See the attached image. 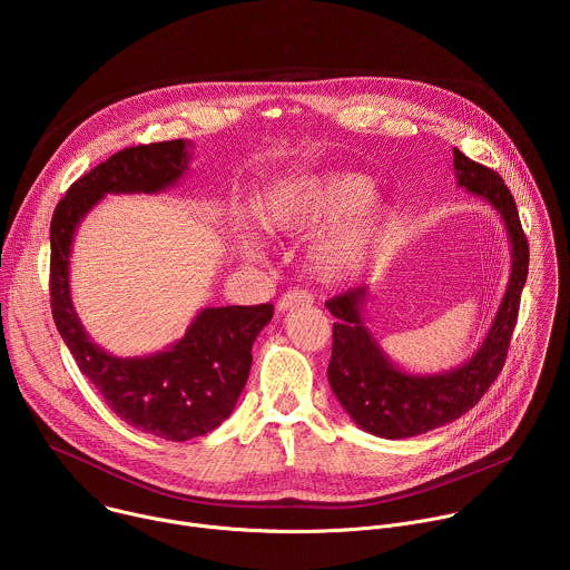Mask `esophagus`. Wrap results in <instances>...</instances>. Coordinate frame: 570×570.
<instances>
[{
    "label": "esophagus",
    "instance_id": "34e87169",
    "mask_svg": "<svg viewBox=\"0 0 570 570\" xmlns=\"http://www.w3.org/2000/svg\"><path fill=\"white\" fill-rule=\"evenodd\" d=\"M313 302V297H311V293H306V291H299V288H293V291H288V293H284L282 297H279V302H277V311H288V308H295V306H308Z\"/></svg>",
    "mask_w": 570,
    "mask_h": 570
}]
</instances>
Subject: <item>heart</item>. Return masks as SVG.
I'll return each instance as SVG.
<instances>
[{
  "mask_svg": "<svg viewBox=\"0 0 570 570\" xmlns=\"http://www.w3.org/2000/svg\"><path fill=\"white\" fill-rule=\"evenodd\" d=\"M262 223L286 236L306 234L327 222L308 246V268L324 282L358 273L381 248L392 223V205L374 194V180L345 169H313L277 180L259 200ZM236 250L264 259V240L248 225L236 229Z\"/></svg>",
  "mask_w": 570,
  "mask_h": 570,
  "instance_id": "1",
  "label": "heart"
}]
</instances>
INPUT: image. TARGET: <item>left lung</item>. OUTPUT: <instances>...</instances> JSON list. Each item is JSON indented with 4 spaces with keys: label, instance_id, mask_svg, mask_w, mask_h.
Wrapping results in <instances>:
<instances>
[{
    "label": "left lung",
    "instance_id": "1",
    "mask_svg": "<svg viewBox=\"0 0 570 570\" xmlns=\"http://www.w3.org/2000/svg\"><path fill=\"white\" fill-rule=\"evenodd\" d=\"M453 169L458 185L490 203L505 223L512 248L508 291L475 354L466 363L440 374H411L385 356L365 327L367 286L350 288L327 302V308L338 320L334 322L332 361L327 367L330 385L356 426L376 438H415L469 413L501 374L517 327L530 262L517 203L497 171L478 165L458 148H453Z\"/></svg>",
    "mask_w": 570,
    "mask_h": 570
}]
</instances>
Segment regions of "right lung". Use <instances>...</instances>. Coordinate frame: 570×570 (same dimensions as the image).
Wrapping results in <instances>:
<instances>
[{"label": "right lung", "instance_id": "obj_1", "mask_svg": "<svg viewBox=\"0 0 570 570\" xmlns=\"http://www.w3.org/2000/svg\"><path fill=\"white\" fill-rule=\"evenodd\" d=\"M187 139L130 146L80 176L51 218L49 293L56 330L78 370L126 424L148 435L187 442L220 426L234 411L253 365V343L273 304L205 306L185 336L165 352L121 358L92 343L69 291L73 234L108 194H159L189 169Z\"/></svg>", "mask_w": 570, "mask_h": 570}]
</instances>
